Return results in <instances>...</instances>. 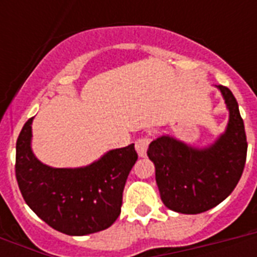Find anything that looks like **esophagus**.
I'll return each mask as SVG.
<instances>
[{"label": "esophagus", "mask_w": 257, "mask_h": 257, "mask_svg": "<svg viewBox=\"0 0 257 257\" xmlns=\"http://www.w3.org/2000/svg\"><path fill=\"white\" fill-rule=\"evenodd\" d=\"M149 143H151V137L149 136H143L140 139H137L136 143H135V147H136L139 156L144 157L147 155V149H148Z\"/></svg>", "instance_id": "1"}]
</instances>
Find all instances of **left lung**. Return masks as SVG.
<instances>
[{
    "instance_id": "1",
    "label": "left lung",
    "mask_w": 257,
    "mask_h": 257,
    "mask_svg": "<svg viewBox=\"0 0 257 257\" xmlns=\"http://www.w3.org/2000/svg\"><path fill=\"white\" fill-rule=\"evenodd\" d=\"M217 88L229 110V121L215 144L197 149L161 136L149 144L147 152L156 168L163 203L179 213L196 215L219 205L243 175L248 148L244 121L231 90L223 85Z\"/></svg>"
}]
</instances>
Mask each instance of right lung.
Returning a JSON list of instances; mask_svg holds the SVG:
<instances>
[{"mask_svg": "<svg viewBox=\"0 0 257 257\" xmlns=\"http://www.w3.org/2000/svg\"><path fill=\"white\" fill-rule=\"evenodd\" d=\"M32 121H26L16 144V177L25 203L65 235L110 227L120 216L125 183L137 161L135 144L109 151L84 168H52L32 152Z\"/></svg>", "mask_w": 257, "mask_h": 257, "instance_id": "right-lung-1", "label": "right lung"}]
</instances>
